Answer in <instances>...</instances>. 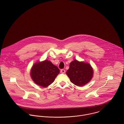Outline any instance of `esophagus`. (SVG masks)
Returning <instances> with one entry per match:
<instances>
[{
  "instance_id": "obj_1",
  "label": "esophagus",
  "mask_w": 124,
  "mask_h": 124,
  "mask_svg": "<svg viewBox=\"0 0 124 124\" xmlns=\"http://www.w3.org/2000/svg\"><path fill=\"white\" fill-rule=\"evenodd\" d=\"M61 72L62 73H63V74H64V73H65V70L64 69H62L61 70Z\"/></svg>"
}]
</instances>
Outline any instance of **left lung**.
<instances>
[{"instance_id":"1","label":"left lung","mask_w":124,"mask_h":124,"mask_svg":"<svg viewBox=\"0 0 124 124\" xmlns=\"http://www.w3.org/2000/svg\"><path fill=\"white\" fill-rule=\"evenodd\" d=\"M93 73V68L89 63L74 60L70 63L66 74L73 84L82 86L90 81Z\"/></svg>"}]
</instances>
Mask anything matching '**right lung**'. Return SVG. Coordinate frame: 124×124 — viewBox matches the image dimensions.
Segmentation results:
<instances>
[{"label": "right lung", "mask_w": 124, "mask_h": 124, "mask_svg": "<svg viewBox=\"0 0 124 124\" xmlns=\"http://www.w3.org/2000/svg\"><path fill=\"white\" fill-rule=\"evenodd\" d=\"M60 72L59 69L47 60L35 63L30 70V76L37 85L46 87L51 85Z\"/></svg>", "instance_id": "right-lung-1"}]
</instances>
